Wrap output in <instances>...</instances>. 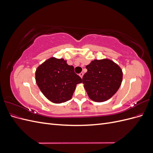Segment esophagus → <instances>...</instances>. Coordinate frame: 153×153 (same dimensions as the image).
I'll list each match as a JSON object with an SVG mask.
<instances>
[{
  "instance_id": "esophagus-1",
  "label": "esophagus",
  "mask_w": 153,
  "mask_h": 153,
  "mask_svg": "<svg viewBox=\"0 0 153 153\" xmlns=\"http://www.w3.org/2000/svg\"><path fill=\"white\" fill-rule=\"evenodd\" d=\"M79 76L82 78L83 76H84V73H80L79 74Z\"/></svg>"
}]
</instances>
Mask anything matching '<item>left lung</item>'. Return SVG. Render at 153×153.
<instances>
[{
    "label": "left lung",
    "instance_id": "8db88e82",
    "mask_svg": "<svg viewBox=\"0 0 153 153\" xmlns=\"http://www.w3.org/2000/svg\"><path fill=\"white\" fill-rule=\"evenodd\" d=\"M82 83L89 98L96 102L107 101L116 93L123 81V71L117 64L108 59L91 62Z\"/></svg>",
    "mask_w": 153,
    "mask_h": 153
}]
</instances>
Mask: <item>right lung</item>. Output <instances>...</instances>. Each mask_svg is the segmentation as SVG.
<instances>
[{"label": "right lung", "instance_id": "right-lung-1", "mask_svg": "<svg viewBox=\"0 0 153 153\" xmlns=\"http://www.w3.org/2000/svg\"><path fill=\"white\" fill-rule=\"evenodd\" d=\"M36 84L48 100L54 103H62L71 100L76 85L82 78L74 72L64 59L50 57L37 68L35 73Z\"/></svg>", "mask_w": 153, "mask_h": 153}]
</instances>
